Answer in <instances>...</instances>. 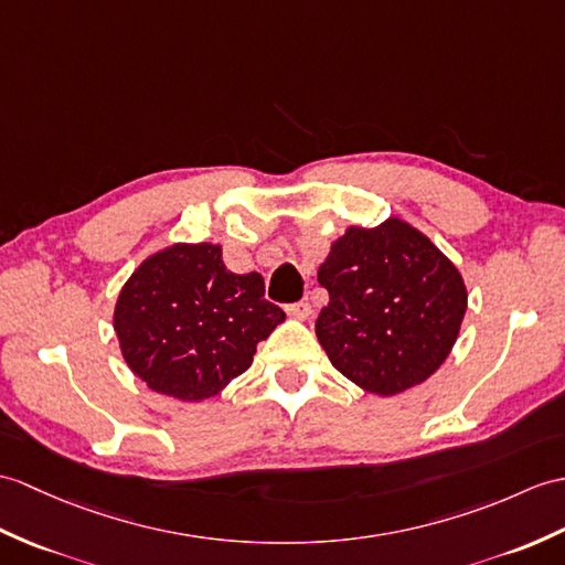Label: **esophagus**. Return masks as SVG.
Returning a JSON list of instances; mask_svg holds the SVG:
<instances>
[{"label":"esophagus","instance_id":"obj_1","mask_svg":"<svg viewBox=\"0 0 565 565\" xmlns=\"http://www.w3.org/2000/svg\"><path fill=\"white\" fill-rule=\"evenodd\" d=\"M310 312H312V308H310L308 300H298V303L286 306V315H288V318H294V320H308Z\"/></svg>","mask_w":565,"mask_h":565}]
</instances>
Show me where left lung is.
<instances>
[{
	"label": "left lung",
	"mask_w": 565,
	"mask_h": 565,
	"mask_svg": "<svg viewBox=\"0 0 565 565\" xmlns=\"http://www.w3.org/2000/svg\"><path fill=\"white\" fill-rule=\"evenodd\" d=\"M318 281L330 303L315 334L334 369L373 395L422 385L460 334L462 274L397 216L375 228H347L320 265Z\"/></svg>",
	"instance_id": "1"
}]
</instances>
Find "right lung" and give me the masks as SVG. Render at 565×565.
<instances>
[{"mask_svg": "<svg viewBox=\"0 0 565 565\" xmlns=\"http://www.w3.org/2000/svg\"><path fill=\"white\" fill-rule=\"evenodd\" d=\"M284 320L265 298V279L228 271L212 243H175L143 259L113 315L132 373L182 402L218 395Z\"/></svg>", "mask_w": 565, "mask_h": 565, "instance_id": "add662e5", "label": "right lung"}]
</instances>
